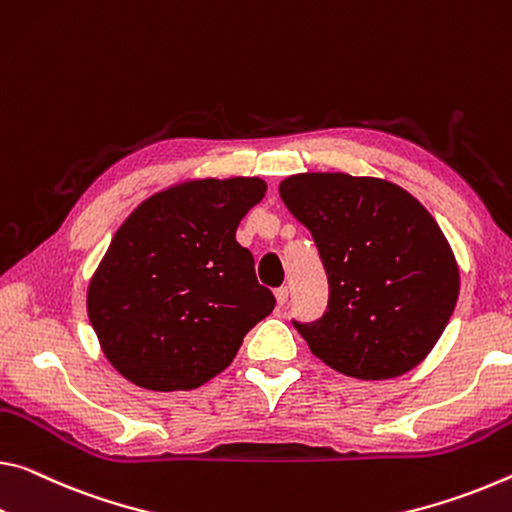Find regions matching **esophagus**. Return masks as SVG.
Returning <instances> with one entry per match:
<instances>
[{
    "label": "esophagus",
    "instance_id": "34e87169",
    "mask_svg": "<svg viewBox=\"0 0 512 512\" xmlns=\"http://www.w3.org/2000/svg\"><path fill=\"white\" fill-rule=\"evenodd\" d=\"M287 298H289V289H287V287H278V289H275V300H278L280 307L287 303Z\"/></svg>",
    "mask_w": 512,
    "mask_h": 512
}]
</instances>
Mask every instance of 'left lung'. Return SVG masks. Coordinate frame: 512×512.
<instances>
[{
	"mask_svg": "<svg viewBox=\"0 0 512 512\" xmlns=\"http://www.w3.org/2000/svg\"><path fill=\"white\" fill-rule=\"evenodd\" d=\"M280 198L312 232L328 312L298 323L316 358L344 376L387 380L433 351L460 291L449 241L417 198L378 177L300 173Z\"/></svg>",
	"mask_w": 512,
	"mask_h": 512,
	"instance_id": "1",
	"label": "left lung"
}]
</instances>
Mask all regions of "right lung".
<instances>
[{
  "label": "right lung",
  "instance_id": "right-lung-1",
  "mask_svg": "<svg viewBox=\"0 0 512 512\" xmlns=\"http://www.w3.org/2000/svg\"><path fill=\"white\" fill-rule=\"evenodd\" d=\"M266 193L259 177L186 180L145 198L113 234L86 310L113 369L152 392L196 389L275 307L237 243Z\"/></svg>",
  "mask_w": 512,
  "mask_h": 512
}]
</instances>
